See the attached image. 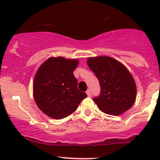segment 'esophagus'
Here are the masks:
<instances>
[{
    "mask_svg": "<svg viewBox=\"0 0 160 160\" xmlns=\"http://www.w3.org/2000/svg\"><path fill=\"white\" fill-rule=\"evenodd\" d=\"M86 94H87L88 97H91L92 96V92H91L90 89H88V90L86 91Z\"/></svg>",
    "mask_w": 160,
    "mask_h": 160,
    "instance_id": "34e87169",
    "label": "esophagus"
}]
</instances>
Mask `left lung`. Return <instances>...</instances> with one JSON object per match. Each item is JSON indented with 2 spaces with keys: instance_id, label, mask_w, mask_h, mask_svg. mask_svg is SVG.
Wrapping results in <instances>:
<instances>
[{
  "instance_id": "8db88e82",
  "label": "left lung",
  "mask_w": 160,
  "mask_h": 160,
  "mask_svg": "<svg viewBox=\"0 0 160 160\" xmlns=\"http://www.w3.org/2000/svg\"><path fill=\"white\" fill-rule=\"evenodd\" d=\"M87 65L101 86V94L93 99L101 111L117 116L130 109L136 98V85L126 67L115 58L90 57Z\"/></svg>"
}]
</instances>
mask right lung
<instances>
[{
	"mask_svg": "<svg viewBox=\"0 0 160 160\" xmlns=\"http://www.w3.org/2000/svg\"><path fill=\"white\" fill-rule=\"evenodd\" d=\"M79 60L50 57L40 66L33 82V95L39 109L52 119L61 120L76 111L85 92L78 90L74 69Z\"/></svg>",
	"mask_w": 160,
	"mask_h": 160,
	"instance_id": "right-lung-1",
	"label": "right lung"
}]
</instances>
